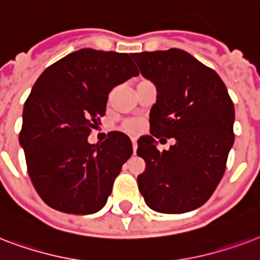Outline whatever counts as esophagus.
I'll return each instance as SVG.
<instances>
[{
    "mask_svg": "<svg viewBox=\"0 0 260 260\" xmlns=\"http://www.w3.org/2000/svg\"><path fill=\"white\" fill-rule=\"evenodd\" d=\"M132 142H133V152L136 153L137 146H138V145H137V138H132Z\"/></svg>",
    "mask_w": 260,
    "mask_h": 260,
    "instance_id": "34e87169",
    "label": "esophagus"
}]
</instances>
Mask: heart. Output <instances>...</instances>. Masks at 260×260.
<instances>
[{
    "mask_svg": "<svg viewBox=\"0 0 260 260\" xmlns=\"http://www.w3.org/2000/svg\"><path fill=\"white\" fill-rule=\"evenodd\" d=\"M122 130L126 133H130V134H136L142 128V122L138 119H134V118H130V119H126L122 122L120 124Z\"/></svg>",
    "mask_w": 260,
    "mask_h": 260,
    "instance_id": "1",
    "label": "heart"
}]
</instances>
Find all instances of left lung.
Wrapping results in <instances>:
<instances>
[{
	"label": "left lung",
	"mask_w": 260,
	"mask_h": 260,
	"mask_svg": "<svg viewBox=\"0 0 260 260\" xmlns=\"http://www.w3.org/2000/svg\"><path fill=\"white\" fill-rule=\"evenodd\" d=\"M157 88L150 134L138 140L146 162L138 176L145 202L158 213L180 214L202 206L224 176L235 134V107L220 76L183 50L133 54ZM177 142L160 152L154 138Z\"/></svg>",
	"instance_id": "left-lung-1"
}]
</instances>
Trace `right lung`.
Returning <instances> with one entry per match:
<instances>
[{
  "instance_id": "add662e5",
  "label": "right lung",
  "mask_w": 260,
  "mask_h": 260,
  "mask_svg": "<svg viewBox=\"0 0 260 260\" xmlns=\"http://www.w3.org/2000/svg\"><path fill=\"white\" fill-rule=\"evenodd\" d=\"M127 53L81 48L50 65L25 100L19 141L28 175L48 206L69 214L99 212L133 154L126 134L88 142L106 115L114 86L138 76Z\"/></svg>"
}]
</instances>
